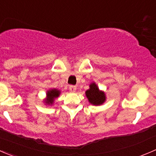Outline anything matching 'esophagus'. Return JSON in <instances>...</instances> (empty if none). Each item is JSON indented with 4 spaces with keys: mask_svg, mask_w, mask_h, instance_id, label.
Returning a JSON list of instances; mask_svg holds the SVG:
<instances>
[{
    "mask_svg": "<svg viewBox=\"0 0 156 156\" xmlns=\"http://www.w3.org/2000/svg\"><path fill=\"white\" fill-rule=\"evenodd\" d=\"M69 89H70V91H71V92H75L76 90V86H69Z\"/></svg>",
    "mask_w": 156,
    "mask_h": 156,
    "instance_id": "1",
    "label": "esophagus"
}]
</instances>
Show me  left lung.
Returning <instances> with one entry per match:
<instances>
[{
	"instance_id": "obj_1",
	"label": "left lung",
	"mask_w": 156,
	"mask_h": 156,
	"mask_svg": "<svg viewBox=\"0 0 156 156\" xmlns=\"http://www.w3.org/2000/svg\"><path fill=\"white\" fill-rule=\"evenodd\" d=\"M86 96L89 104L94 106L102 105L107 99L105 92L99 89L98 86L94 82L89 84V89L86 91Z\"/></svg>"
}]
</instances>
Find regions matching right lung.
Segmentation results:
<instances>
[{"label": "right lung", "instance_id": "obj_1", "mask_svg": "<svg viewBox=\"0 0 156 156\" xmlns=\"http://www.w3.org/2000/svg\"><path fill=\"white\" fill-rule=\"evenodd\" d=\"M61 94V91L58 89H50L46 91V98L44 99L43 102L46 105H52L54 104L55 100L59 97Z\"/></svg>", "mask_w": 156, "mask_h": 156}]
</instances>
